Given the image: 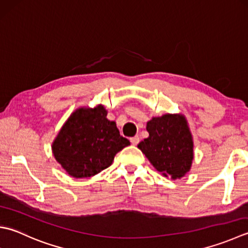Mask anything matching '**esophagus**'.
Instances as JSON below:
<instances>
[{
    "label": "esophagus",
    "instance_id": "1",
    "mask_svg": "<svg viewBox=\"0 0 248 248\" xmlns=\"http://www.w3.org/2000/svg\"><path fill=\"white\" fill-rule=\"evenodd\" d=\"M130 140H131V143H132L133 145H138L140 143V137H139V135H135V137L131 138Z\"/></svg>",
    "mask_w": 248,
    "mask_h": 248
}]
</instances>
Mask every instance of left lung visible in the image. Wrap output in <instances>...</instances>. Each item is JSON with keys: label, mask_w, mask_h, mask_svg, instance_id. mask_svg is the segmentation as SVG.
<instances>
[{"label": "left lung", "mask_w": 248, "mask_h": 248, "mask_svg": "<svg viewBox=\"0 0 248 248\" xmlns=\"http://www.w3.org/2000/svg\"><path fill=\"white\" fill-rule=\"evenodd\" d=\"M149 137L138 147L164 176L181 178L190 170L193 143L185 117L163 115L147 123Z\"/></svg>", "instance_id": "left-lung-1"}]
</instances>
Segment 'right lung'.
Masks as SVG:
<instances>
[{"label":"right lung","instance_id":"1","mask_svg":"<svg viewBox=\"0 0 248 248\" xmlns=\"http://www.w3.org/2000/svg\"><path fill=\"white\" fill-rule=\"evenodd\" d=\"M106 115L102 105L79 108L60 130L52 144V153L71 176L95 175L108 169L115 155L130 145V140L120 135L115 121H109Z\"/></svg>","mask_w":248,"mask_h":248}]
</instances>
